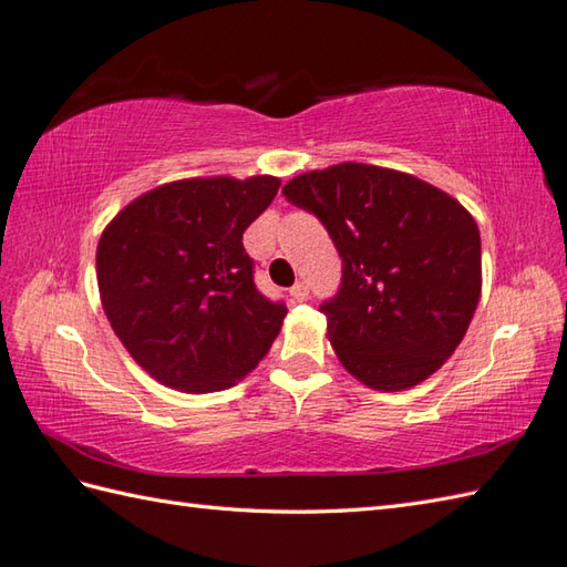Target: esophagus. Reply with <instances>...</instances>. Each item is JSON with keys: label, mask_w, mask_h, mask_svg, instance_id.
Instances as JSON below:
<instances>
[{"label": "esophagus", "mask_w": 567, "mask_h": 567, "mask_svg": "<svg viewBox=\"0 0 567 567\" xmlns=\"http://www.w3.org/2000/svg\"><path fill=\"white\" fill-rule=\"evenodd\" d=\"M310 291H308V284L306 281H296L293 288H291V298L298 300V303H303V300H308Z\"/></svg>", "instance_id": "1"}]
</instances>
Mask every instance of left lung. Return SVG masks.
I'll use <instances>...</instances> for the list:
<instances>
[{
	"label": "left lung",
	"instance_id": "1",
	"mask_svg": "<svg viewBox=\"0 0 567 567\" xmlns=\"http://www.w3.org/2000/svg\"><path fill=\"white\" fill-rule=\"evenodd\" d=\"M284 196L316 213L342 257V286L320 306L342 367L385 393L442 369L481 298L471 213L412 174L359 162L298 174Z\"/></svg>",
	"mask_w": 567,
	"mask_h": 567
}]
</instances>
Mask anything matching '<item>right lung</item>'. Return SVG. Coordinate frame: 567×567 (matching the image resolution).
<instances>
[{
    "label": "right lung",
    "mask_w": 567,
    "mask_h": 567,
    "mask_svg": "<svg viewBox=\"0 0 567 567\" xmlns=\"http://www.w3.org/2000/svg\"><path fill=\"white\" fill-rule=\"evenodd\" d=\"M276 177L182 179L131 200L96 247L113 332L162 385L230 388L267 357L286 306L261 296L243 233L269 208Z\"/></svg>",
    "instance_id": "1"
}]
</instances>
